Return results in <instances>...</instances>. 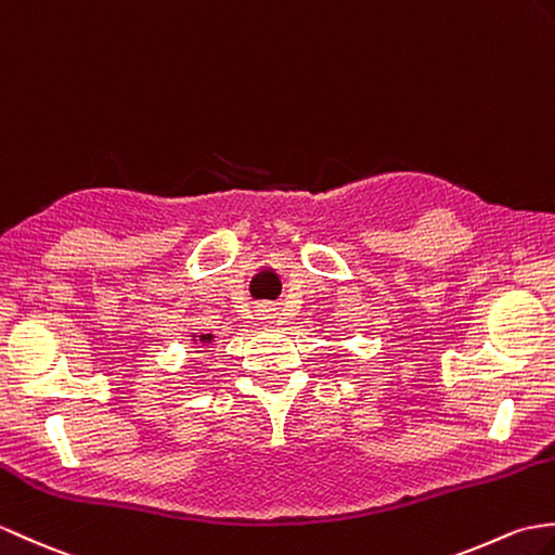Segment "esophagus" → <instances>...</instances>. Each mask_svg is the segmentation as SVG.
I'll return each instance as SVG.
<instances>
[{"label": "esophagus", "instance_id": "esophagus-1", "mask_svg": "<svg viewBox=\"0 0 555 555\" xmlns=\"http://www.w3.org/2000/svg\"><path fill=\"white\" fill-rule=\"evenodd\" d=\"M274 319H276V309L274 307H262L260 309V321H264V326L272 324Z\"/></svg>", "mask_w": 555, "mask_h": 555}]
</instances>
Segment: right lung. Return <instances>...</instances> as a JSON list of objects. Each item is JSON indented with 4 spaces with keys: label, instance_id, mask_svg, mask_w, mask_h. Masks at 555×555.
I'll list each match as a JSON object with an SVG mask.
<instances>
[{
    "label": "right lung",
    "instance_id": "right-lung-1",
    "mask_svg": "<svg viewBox=\"0 0 555 555\" xmlns=\"http://www.w3.org/2000/svg\"><path fill=\"white\" fill-rule=\"evenodd\" d=\"M212 336H201V343H208Z\"/></svg>",
    "mask_w": 555,
    "mask_h": 555
}]
</instances>
